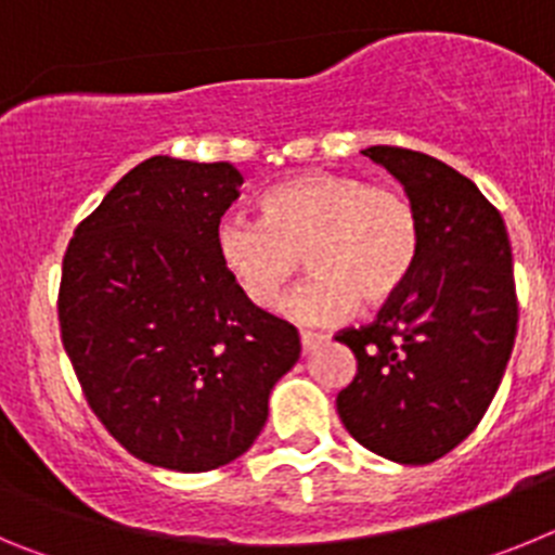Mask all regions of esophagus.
Instances as JSON below:
<instances>
[{"instance_id":"obj_1","label":"esophagus","mask_w":555,"mask_h":555,"mask_svg":"<svg viewBox=\"0 0 555 555\" xmlns=\"http://www.w3.org/2000/svg\"><path fill=\"white\" fill-rule=\"evenodd\" d=\"M325 341H327V336H322V333H311V331L300 333L302 352H313L320 345H325Z\"/></svg>"}]
</instances>
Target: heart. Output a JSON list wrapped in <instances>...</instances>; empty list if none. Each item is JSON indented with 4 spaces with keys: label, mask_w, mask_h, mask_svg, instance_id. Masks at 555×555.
<instances>
[{
    "label": "heart",
    "mask_w": 555,
    "mask_h": 555,
    "mask_svg": "<svg viewBox=\"0 0 555 555\" xmlns=\"http://www.w3.org/2000/svg\"><path fill=\"white\" fill-rule=\"evenodd\" d=\"M423 222L409 191L361 175H302L263 197V219L230 214L217 228V255L249 306H278L300 258L313 274L286 300L306 325H331L358 306H384L409 283Z\"/></svg>",
    "instance_id": "obj_1"
}]
</instances>
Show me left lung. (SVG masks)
<instances>
[{
    "label": "left lung",
    "mask_w": 555,
    "mask_h": 555,
    "mask_svg": "<svg viewBox=\"0 0 555 555\" xmlns=\"http://www.w3.org/2000/svg\"><path fill=\"white\" fill-rule=\"evenodd\" d=\"M364 155L405 185L423 247L375 322L336 333L358 364L336 409L372 453L430 464L478 428L506 372L519 320L512 242L500 210L453 166L403 146Z\"/></svg>",
    "instance_id": "8db88e82"
}]
</instances>
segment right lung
Returning a JSON list of instances; mask_svg holds the SVG:
<instances>
[{"label":"right lung","instance_id":"right-lung-1","mask_svg":"<svg viewBox=\"0 0 555 555\" xmlns=\"http://www.w3.org/2000/svg\"><path fill=\"white\" fill-rule=\"evenodd\" d=\"M233 164L155 155L107 191L63 255L57 320L88 405L135 459L208 473L247 453L300 336L244 300L217 228Z\"/></svg>","mask_w":555,"mask_h":555}]
</instances>
